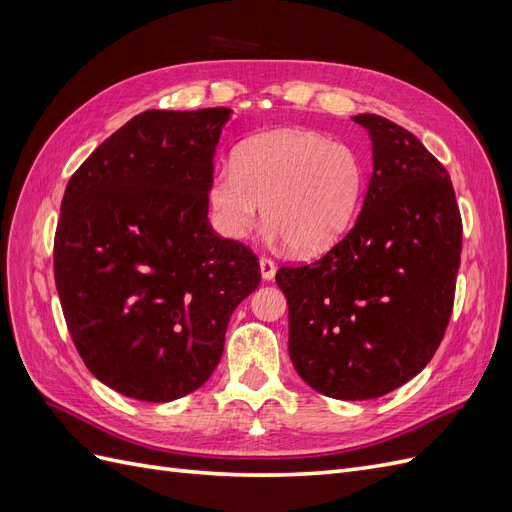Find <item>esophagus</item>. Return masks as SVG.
<instances>
[{"label":"esophagus","instance_id":"34e87169","mask_svg":"<svg viewBox=\"0 0 512 512\" xmlns=\"http://www.w3.org/2000/svg\"><path fill=\"white\" fill-rule=\"evenodd\" d=\"M275 262L271 258H260V273H262V280H273L275 277Z\"/></svg>","mask_w":512,"mask_h":512}]
</instances>
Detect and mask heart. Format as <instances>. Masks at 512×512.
Returning <instances> with one entry per match:
<instances>
[{
	"instance_id": "heart-1",
	"label": "heart",
	"mask_w": 512,
	"mask_h": 512,
	"mask_svg": "<svg viewBox=\"0 0 512 512\" xmlns=\"http://www.w3.org/2000/svg\"><path fill=\"white\" fill-rule=\"evenodd\" d=\"M361 153L329 136L282 128L250 136L209 181L215 224L228 239L250 235L262 215L269 235L297 254L329 250L352 228L365 196Z\"/></svg>"
}]
</instances>
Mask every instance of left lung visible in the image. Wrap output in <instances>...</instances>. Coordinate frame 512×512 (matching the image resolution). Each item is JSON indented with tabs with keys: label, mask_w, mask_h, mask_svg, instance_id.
Masks as SVG:
<instances>
[{
	"label": "left lung",
	"mask_w": 512,
	"mask_h": 512,
	"mask_svg": "<svg viewBox=\"0 0 512 512\" xmlns=\"http://www.w3.org/2000/svg\"><path fill=\"white\" fill-rule=\"evenodd\" d=\"M369 132L374 173L352 230L312 265L275 275L288 301V352L314 391L376 399L436 354L455 301L461 215L446 168L380 115Z\"/></svg>",
	"instance_id": "1"
}]
</instances>
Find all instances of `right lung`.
I'll use <instances>...</instances> for the list:
<instances>
[{
    "label": "right lung",
    "mask_w": 512,
    "mask_h": 512,
    "mask_svg": "<svg viewBox=\"0 0 512 512\" xmlns=\"http://www.w3.org/2000/svg\"><path fill=\"white\" fill-rule=\"evenodd\" d=\"M230 108L145 111L66 185L55 284L87 369L164 404L203 386L235 307L258 288L250 247L209 224L213 156Z\"/></svg>",
    "instance_id": "add662e5"
}]
</instances>
